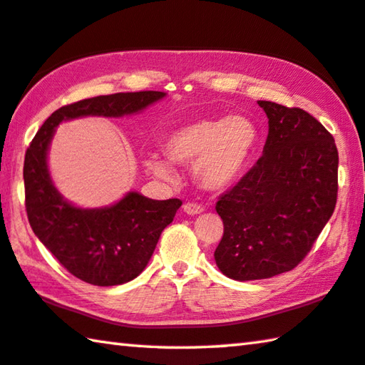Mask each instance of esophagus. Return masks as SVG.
Masks as SVG:
<instances>
[{
    "label": "esophagus",
    "mask_w": 365,
    "mask_h": 365,
    "mask_svg": "<svg viewBox=\"0 0 365 365\" xmlns=\"http://www.w3.org/2000/svg\"><path fill=\"white\" fill-rule=\"evenodd\" d=\"M205 211V207L201 205H196V202H185L183 205V212H187L188 215H197Z\"/></svg>",
    "instance_id": "34e87169"
}]
</instances>
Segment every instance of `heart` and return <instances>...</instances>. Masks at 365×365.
Returning <instances> with one entry per match:
<instances>
[{"label": "heart", "instance_id": "heart-1", "mask_svg": "<svg viewBox=\"0 0 365 365\" xmlns=\"http://www.w3.org/2000/svg\"><path fill=\"white\" fill-rule=\"evenodd\" d=\"M259 140L257 128L245 115L201 117L165 135L163 148L169 159L158 154L145 158V168L160 178L175 177L173 163H193V177L200 187L222 191L243 175Z\"/></svg>", "mask_w": 365, "mask_h": 365}]
</instances>
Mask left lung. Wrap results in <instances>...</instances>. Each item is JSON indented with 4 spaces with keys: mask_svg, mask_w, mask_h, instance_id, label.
Instances as JSON below:
<instances>
[{
    "mask_svg": "<svg viewBox=\"0 0 365 365\" xmlns=\"http://www.w3.org/2000/svg\"><path fill=\"white\" fill-rule=\"evenodd\" d=\"M269 119L262 156L215 211L224 237L214 252L228 279L261 280L294 269L335 211L338 150L306 110L257 101Z\"/></svg>",
    "mask_w": 365,
    "mask_h": 365,
    "instance_id": "8db88e82",
    "label": "left lung"
}]
</instances>
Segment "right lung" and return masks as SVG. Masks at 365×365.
I'll list each match as a JSON object with an SVG mask.
<instances>
[{
  "mask_svg": "<svg viewBox=\"0 0 365 365\" xmlns=\"http://www.w3.org/2000/svg\"><path fill=\"white\" fill-rule=\"evenodd\" d=\"M164 96V91H135L67 104L48 117L26 153L24 183L30 227L61 265L91 285L114 287L138 277L182 201H158L128 191L110 206L88 209L72 205L54 187L48 169L53 135L61 122L138 114Z\"/></svg>",
  "mask_w": 365,
  "mask_h": 365,
  "instance_id": "add662e5",
  "label": "right lung"
}]
</instances>
